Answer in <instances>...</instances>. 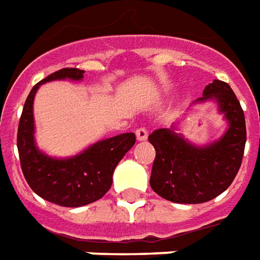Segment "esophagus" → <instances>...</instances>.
Returning <instances> with one entry per match:
<instances>
[{"label":"esophagus","mask_w":260,"mask_h":260,"mask_svg":"<svg viewBox=\"0 0 260 260\" xmlns=\"http://www.w3.org/2000/svg\"><path fill=\"white\" fill-rule=\"evenodd\" d=\"M135 134L138 141H145V139L148 138V129H146V128H138V129L135 131Z\"/></svg>","instance_id":"1"}]
</instances>
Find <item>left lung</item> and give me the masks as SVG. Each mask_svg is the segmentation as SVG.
<instances>
[{
	"label": "left lung",
	"instance_id": "obj_1",
	"mask_svg": "<svg viewBox=\"0 0 260 260\" xmlns=\"http://www.w3.org/2000/svg\"><path fill=\"white\" fill-rule=\"evenodd\" d=\"M214 100L228 121V129L218 141L196 146L174 126L160 128L149 135L156 157L150 187L156 194L173 203L199 204L224 193L235 179L244 157L246 126L242 107L228 83L214 80L194 103Z\"/></svg>",
	"mask_w": 260,
	"mask_h": 260
}]
</instances>
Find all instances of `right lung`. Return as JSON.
<instances>
[{
    "instance_id": "obj_1",
    "label": "right lung",
    "mask_w": 260,
    "mask_h": 260,
    "mask_svg": "<svg viewBox=\"0 0 260 260\" xmlns=\"http://www.w3.org/2000/svg\"><path fill=\"white\" fill-rule=\"evenodd\" d=\"M84 70L66 67L39 81L29 92L19 119L16 145L21 168L29 187L39 197L61 207H81L104 196L112 184L119 160L135 145V134L126 132L99 141L81 153L66 159L41 152L35 143L34 99L43 83L53 80L83 79Z\"/></svg>"
}]
</instances>
